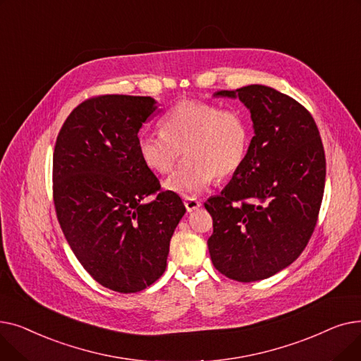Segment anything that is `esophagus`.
I'll list each match as a JSON object with an SVG mask.
<instances>
[{"instance_id":"obj_1","label":"esophagus","mask_w":361,"mask_h":361,"mask_svg":"<svg viewBox=\"0 0 361 361\" xmlns=\"http://www.w3.org/2000/svg\"><path fill=\"white\" fill-rule=\"evenodd\" d=\"M184 206H185L187 212H193V211L199 209V207L202 206V203L199 200H196V199H185L184 200Z\"/></svg>"}]
</instances>
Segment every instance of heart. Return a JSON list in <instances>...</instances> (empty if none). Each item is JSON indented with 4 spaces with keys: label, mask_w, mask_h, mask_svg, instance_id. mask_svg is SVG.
<instances>
[{
    "label": "heart",
    "mask_w": 361,
    "mask_h": 361,
    "mask_svg": "<svg viewBox=\"0 0 361 361\" xmlns=\"http://www.w3.org/2000/svg\"><path fill=\"white\" fill-rule=\"evenodd\" d=\"M161 128L142 133L137 150L143 164L161 176L173 173L185 152L183 166L164 184L178 196L196 197L215 177H233L247 161L252 127L240 109L184 99L165 114Z\"/></svg>",
    "instance_id": "b5f03b06"
}]
</instances>
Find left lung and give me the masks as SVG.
<instances>
[{"mask_svg": "<svg viewBox=\"0 0 361 361\" xmlns=\"http://www.w3.org/2000/svg\"><path fill=\"white\" fill-rule=\"evenodd\" d=\"M249 108L255 136L247 161L219 196L207 247L226 278L253 282L282 271L313 234L325 190L326 159L312 114L288 94L250 85L219 90Z\"/></svg>", "mask_w": 361, "mask_h": 361, "instance_id": "8db88e82", "label": "left lung"}]
</instances>
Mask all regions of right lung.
I'll list each match as a JSON object with an SVG mask.
<instances>
[{"label":"right lung","mask_w":361,"mask_h":361,"mask_svg":"<svg viewBox=\"0 0 361 361\" xmlns=\"http://www.w3.org/2000/svg\"><path fill=\"white\" fill-rule=\"evenodd\" d=\"M157 109L150 97L90 98L71 111L54 149V204L66 240L94 281L123 294L165 272L185 214L137 150V133ZM149 195L156 197L145 202Z\"/></svg>","instance_id":"right-lung-1"}]
</instances>
